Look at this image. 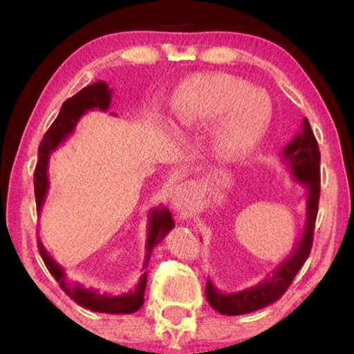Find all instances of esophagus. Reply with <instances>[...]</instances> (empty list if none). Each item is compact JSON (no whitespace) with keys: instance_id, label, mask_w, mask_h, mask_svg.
I'll use <instances>...</instances> for the list:
<instances>
[{"instance_id":"esophagus-1","label":"esophagus","mask_w":354,"mask_h":354,"mask_svg":"<svg viewBox=\"0 0 354 354\" xmlns=\"http://www.w3.org/2000/svg\"><path fill=\"white\" fill-rule=\"evenodd\" d=\"M192 203V184H181L178 185L175 190V195H173V206L178 211H184L187 209Z\"/></svg>"}]
</instances>
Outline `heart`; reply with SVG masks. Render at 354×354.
Instances as JSON below:
<instances>
[{"label": "heart", "mask_w": 354, "mask_h": 354, "mask_svg": "<svg viewBox=\"0 0 354 354\" xmlns=\"http://www.w3.org/2000/svg\"><path fill=\"white\" fill-rule=\"evenodd\" d=\"M270 117L266 93L226 73L187 77L170 103V120L176 128L200 129L212 123L209 143L221 162H237L253 151Z\"/></svg>", "instance_id": "heart-1"}]
</instances>
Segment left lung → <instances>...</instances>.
I'll return each mask as SVG.
<instances>
[{"label":"left lung","instance_id":"left-lung-1","mask_svg":"<svg viewBox=\"0 0 354 354\" xmlns=\"http://www.w3.org/2000/svg\"><path fill=\"white\" fill-rule=\"evenodd\" d=\"M281 159L289 167L293 179L306 189L308 201L304 231L292 254L281 262L270 274H267V278L262 279L259 284L241 292L223 293L214 286L211 279H207V301L217 313L223 315L254 313L279 299L289 289L292 279L306 262L313 248L314 225L320 198V151L308 118L303 120L301 133L293 137V140L283 149Z\"/></svg>","mask_w":354,"mask_h":354}]
</instances>
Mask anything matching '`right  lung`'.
Returning a JSON list of instances; mask_svg holds the SVG:
<instances>
[{
    "label": "right lung",
    "instance_id": "obj_1",
    "mask_svg": "<svg viewBox=\"0 0 354 354\" xmlns=\"http://www.w3.org/2000/svg\"><path fill=\"white\" fill-rule=\"evenodd\" d=\"M112 100V88L104 81H98L91 86L84 87L82 91L77 92L73 97L68 98L61 107V112L56 117L55 122L46 131L44 139L39 147V160L35 165L34 171V192H35V205H37V212L40 214L41 206L45 203V196L48 192V159L51 153L61 145L62 142L67 140V137L73 133L80 118L88 111L100 109L107 111L111 106ZM175 226L170 211L164 206L153 207L148 217V237H147V254L143 261V268L148 266L149 257H151L153 248L162 239L169 234V231ZM40 239V237H39ZM39 253L44 259L45 266L55 279L62 287V290L73 299L75 303L82 308H87L95 313H106V314H133L137 309L142 308L143 304V293H145L147 286V272L142 274L136 289L123 295H109V293H101L97 289H88L82 284L71 283L65 277V270L59 263L53 259L50 253L45 250L44 243L39 241Z\"/></svg>",
    "mask_w": 354,
    "mask_h": 354
}]
</instances>
